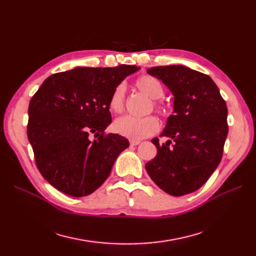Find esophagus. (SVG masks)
Segmentation results:
<instances>
[{"instance_id":"1","label":"esophagus","mask_w":256,"mask_h":256,"mask_svg":"<svg viewBox=\"0 0 256 256\" xmlns=\"http://www.w3.org/2000/svg\"><path fill=\"white\" fill-rule=\"evenodd\" d=\"M140 143H141V142L138 141V140H130V145H131V146H136V145H138Z\"/></svg>"}]
</instances>
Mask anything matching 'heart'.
<instances>
[{
	"mask_svg": "<svg viewBox=\"0 0 256 256\" xmlns=\"http://www.w3.org/2000/svg\"><path fill=\"white\" fill-rule=\"evenodd\" d=\"M134 85L138 90L152 100V106H150L148 111L154 109L162 118L170 116L171 111L168 106L158 100L164 95V88L159 79L156 76L144 74L136 80ZM125 90L124 84H118L112 92L109 100V106L112 112L120 114L125 109ZM113 129L115 132L129 138L131 140H141L157 132L159 122L152 115L144 116V118H134V116L127 115L116 120L113 124Z\"/></svg>",
	"mask_w": 256,
	"mask_h": 256,
	"instance_id": "b5f03b06",
	"label": "heart"
}]
</instances>
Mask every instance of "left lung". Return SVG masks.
I'll return each mask as SVG.
<instances>
[{"instance_id": "left-lung-1", "label": "left lung", "mask_w": 256, "mask_h": 256, "mask_svg": "<svg viewBox=\"0 0 256 256\" xmlns=\"http://www.w3.org/2000/svg\"><path fill=\"white\" fill-rule=\"evenodd\" d=\"M147 74L164 82L174 95V114L161 136L157 156L145 168L159 188L174 196L200 189L222 159L228 132V108L210 76L182 65L157 66Z\"/></svg>"}]
</instances>
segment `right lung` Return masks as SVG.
Masks as SVG:
<instances>
[{
    "label": "right lung",
    "instance_id": "1",
    "mask_svg": "<svg viewBox=\"0 0 256 256\" xmlns=\"http://www.w3.org/2000/svg\"><path fill=\"white\" fill-rule=\"evenodd\" d=\"M140 67H76L46 79L28 106V138L40 174L54 188L86 196L109 177L126 138L104 134L112 122L109 100ZM94 135L98 138L92 142Z\"/></svg>",
    "mask_w": 256,
    "mask_h": 256
}]
</instances>
